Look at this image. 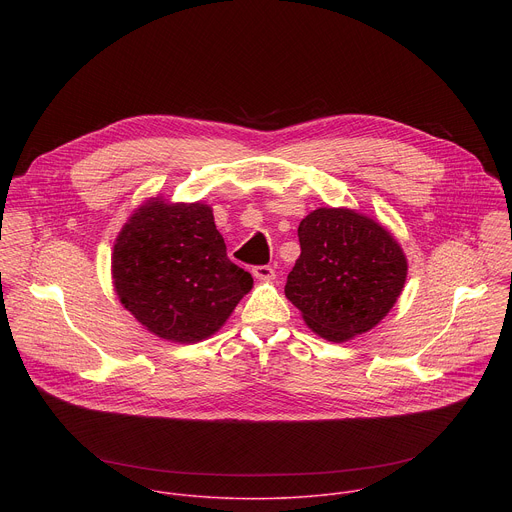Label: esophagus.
I'll return each instance as SVG.
<instances>
[{
    "label": "esophagus",
    "mask_w": 512,
    "mask_h": 512,
    "mask_svg": "<svg viewBox=\"0 0 512 512\" xmlns=\"http://www.w3.org/2000/svg\"><path fill=\"white\" fill-rule=\"evenodd\" d=\"M253 275H255V279L269 281V279L275 277V269L271 265H255L253 267Z\"/></svg>",
    "instance_id": "34e87169"
}]
</instances>
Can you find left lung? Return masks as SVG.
<instances>
[{"label": "left lung", "mask_w": 512, "mask_h": 512, "mask_svg": "<svg viewBox=\"0 0 512 512\" xmlns=\"http://www.w3.org/2000/svg\"><path fill=\"white\" fill-rule=\"evenodd\" d=\"M300 259L285 296L306 324L330 342L377 326L397 302L407 259L373 218L348 208H318L298 229Z\"/></svg>", "instance_id": "left-lung-1"}]
</instances>
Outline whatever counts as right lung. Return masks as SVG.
<instances>
[{
	"label": "right lung",
	"instance_id": "1",
	"mask_svg": "<svg viewBox=\"0 0 512 512\" xmlns=\"http://www.w3.org/2000/svg\"><path fill=\"white\" fill-rule=\"evenodd\" d=\"M113 283L121 304L150 332L198 342L221 328L253 277L227 257L210 206H141L113 249Z\"/></svg>",
	"mask_w": 512,
	"mask_h": 512
}]
</instances>
